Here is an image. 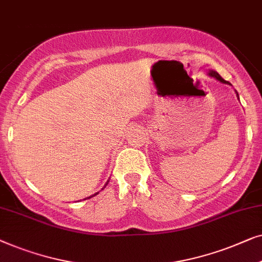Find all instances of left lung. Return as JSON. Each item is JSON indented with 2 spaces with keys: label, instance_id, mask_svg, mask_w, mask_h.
<instances>
[{
  "label": "left lung",
  "instance_id": "8db88e82",
  "mask_svg": "<svg viewBox=\"0 0 262 262\" xmlns=\"http://www.w3.org/2000/svg\"><path fill=\"white\" fill-rule=\"evenodd\" d=\"M206 73H208V75H209L210 77H212V78H215L216 80H219V82H221V83H223V84H228V85H231V84H230L229 82H227V80H224V79L222 78V77H221V76L219 75V73H217L216 71H213V70H209V71L206 72ZM235 93H236V97H237V99H238V101H240V98H238V94H237V91H236V90H235Z\"/></svg>",
  "mask_w": 262,
  "mask_h": 262
}]
</instances>
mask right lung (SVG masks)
<instances>
[{
    "instance_id": "right-lung-1",
    "label": "right lung",
    "mask_w": 262,
    "mask_h": 262,
    "mask_svg": "<svg viewBox=\"0 0 262 262\" xmlns=\"http://www.w3.org/2000/svg\"><path fill=\"white\" fill-rule=\"evenodd\" d=\"M108 182H109V180H108ZM108 182H106V184H108ZM106 184H105V185H106ZM105 185H104V187H105ZM104 187H103V189H104ZM103 189H102V190H103ZM97 193H98V192H97ZM97 193H95V194H93V196H90L89 198H91V197H94V196H96V194H97Z\"/></svg>"
}]
</instances>
